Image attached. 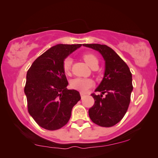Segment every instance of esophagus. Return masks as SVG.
Wrapping results in <instances>:
<instances>
[{
  "label": "esophagus",
  "instance_id": "obj_1",
  "mask_svg": "<svg viewBox=\"0 0 158 158\" xmlns=\"http://www.w3.org/2000/svg\"><path fill=\"white\" fill-rule=\"evenodd\" d=\"M80 95H81V97L82 99L84 96H85V94H84V93H83V92H80Z\"/></svg>",
  "mask_w": 158,
  "mask_h": 158
}]
</instances>
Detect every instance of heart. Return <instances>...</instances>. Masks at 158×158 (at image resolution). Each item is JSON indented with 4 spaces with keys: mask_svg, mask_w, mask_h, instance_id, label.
I'll use <instances>...</instances> for the list:
<instances>
[{
    "mask_svg": "<svg viewBox=\"0 0 158 158\" xmlns=\"http://www.w3.org/2000/svg\"><path fill=\"white\" fill-rule=\"evenodd\" d=\"M84 61L88 64L90 67H94V66H98V59L94 54H84L82 55ZM72 60L71 58L68 57L64 60L63 64H62V69H63L64 73L66 74H69L71 70V65H72ZM93 81L90 79L86 78H77L72 80L71 85L72 87L74 89L80 91L81 92H86L89 89L93 86Z\"/></svg>",
    "mask_w": 158,
    "mask_h": 158,
    "instance_id": "obj_1",
    "label": "heart"
}]
</instances>
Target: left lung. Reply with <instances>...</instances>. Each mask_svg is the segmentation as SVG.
I'll return each mask as SVG.
<instances>
[{"instance_id":"left-lung-1","label":"left lung","mask_w":158,"mask_h":158,"mask_svg":"<svg viewBox=\"0 0 158 158\" xmlns=\"http://www.w3.org/2000/svg\"><path fill=\"white\" fill-rule=\"evenodd\" d=\"M84 46L98 51L105 61L104 78L95 89L102 94H91L94 104L89 110V115L97 125L112 127L121 121L127 111L133 89L132 74L127 64L112 48L97 44ZM104 94L106 95L103 97Z\"/></svg>"}]
</instances>
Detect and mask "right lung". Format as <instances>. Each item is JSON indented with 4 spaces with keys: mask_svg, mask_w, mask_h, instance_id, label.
Returning <instances> with one entry per match:
<instances>
[{
    "mask_svg": "<svg viewBox=\"0 0 158 158\" xmlns=\"http://www.w3.org/2000/svg\"><path fill=\"white\" fill-rule=\"evenodd\" d=\"M81 44H57L34 61L28 70L24 92L28 111L40 127L61 128L69 120L73 106L81 99L79 92L68 89L62 69L64 60Z\"/></svg>",
    "mask_w": 158,
    "mask_h": 158,
    "instance_id": "right-lung-1",
    "label": "right lung"
}]
</instances>
